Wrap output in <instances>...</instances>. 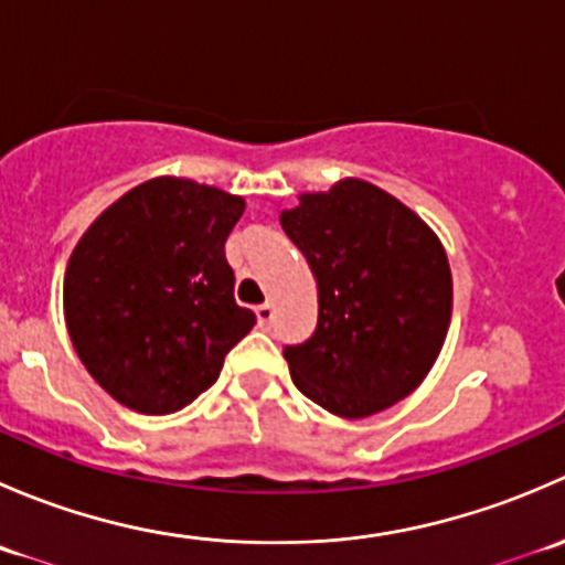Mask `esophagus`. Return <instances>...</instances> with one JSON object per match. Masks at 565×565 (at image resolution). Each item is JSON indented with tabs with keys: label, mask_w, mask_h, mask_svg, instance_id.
<instances>
[{
	"label": "esophagus",
	"mask_w": 565,
	"mask_h": 565,
	"mask_svg": "<svg viewBox=\"0 0 565 565\" xmlns=\"http://www.w3.org/2000/svg\"><path fill=\"white\" fill-rule=\"evenodd\" d=\"M254 315H256V322H259V328H267V324H270V319H273V306L270 303L256 306Z\"/></svg>",
	"instance_id": "esophagus-1"
}]
</instances>
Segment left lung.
Listing matches in <instances>:
<instances>
[{
	"label": "left lung",
	"mask_w": 565,
	"mask_h": 565,
	"mask_svg": "<svg viewBox=\"0 0 565 565\" xmlns=\"http://www.w3.org/2000/svg\"><path fill=\"white\" fill-rule=\"evenodd\" d=\"M281 213L317 278V330L284 350L292 383L339 418L409 396L446 341L454 281L440 237L383 188L344 177Z\"/></svg>",
	"instance_id": "8db88e82"
}]
</instances>
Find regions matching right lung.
Segmentation results:
<instances>
[{
  "instance_id": "obj_1",
  "label": "right lung",
  "mask_w": 565,
  "mask_h": 565,
  "mask_svg": "<svg viewBox=\"0 0 565 565\" xmlns=\"http://www.w3.org/2000/svg\"><path fill=\"white\" fill-rule=\"evenodd\" d=\"M243 210L221 188L156 177L108 204L73 248L62 287L73 350L128 409L191 404L254 328L224 254Z\"/></svg>"
}]
</instances>
